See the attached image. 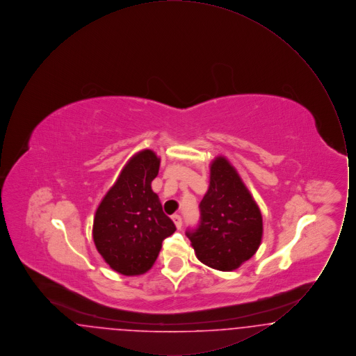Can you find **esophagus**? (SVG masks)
Returning <instances> with one entry per match:
<instances>
[{"mask_svg": "<svg viewBox=\"0 0 356 356\" xmlns=\"http://www.w3.org/2000/svg\"><path fill=\"white\" fill-rule=\"evenodd\" d=\"M172 220L175 222V225H176V228H177V229H180V228H181V225H183V220H181V216H180V215H173V216H172Z\"/></svg>", "mask_w": 356, "mask_h": 356, "instance_id": "34e87169", "label": "esophagus"}]
</instances>
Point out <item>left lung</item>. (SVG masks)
Wrapping results in <instances>:
<instances>
[{
	"mask_svg": "<svg viewBox=\"0 0 356 356\" xmlns=\"http://www.w3.org/2000/svg\"><path fill=\"white\" fill-rule=\"evenodd\" d=\"M200 212L199 228L186 236L203 264L218 271H234L256 254L263 237L261 212L224 156H216L209 164V186Z\"/></svg>",
	"mask_w": 356,
	"mask_h": 356,
	"instance_id": "obj_1",
	"label": "left lung"
}]
</instances>
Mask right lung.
Listing matches in <instances>:
<instances>
[{
	"mask_svg": "<svg viewBox=\"0 0 356 356\" xmlns=\"http://www.w3.org/2000/svg\"><path fill=\"white\" fill-rule=\"evenodd\" d=\"M159 168L160 157L152 149L135 153L95 213L96 250L113 271L125 276L149 271L163 240L176 231L151 186Z\"/></svg>",
	"mask_w": 356,
	"mask_h": 356,
	"instance_id": "obj_1",
	"label": "right lung"
}]
</instances>
